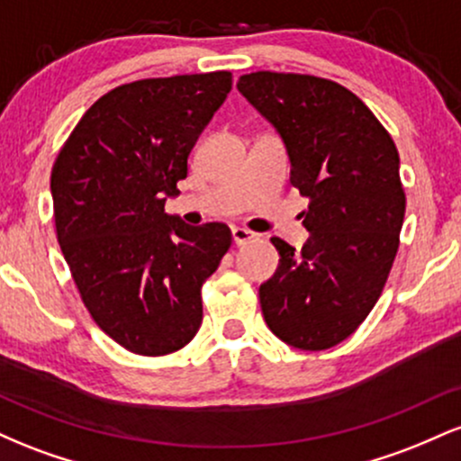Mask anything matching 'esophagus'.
Listing matches in <instances>:
<instances>
[{
    "label": "esophagus",
    "instance_id": "esophagus-1",
    "mask_svg": "<svg viewBox=\"0 0 461 461\" xmlns=\"http://www.w3.org/2000/svg\"><path fill=\"white\" fill-rule=\"evenodd\" d=\"M231 238H234L236 245H247L253 238V231L245 230V227H231Z\"/></svg>",
    "mask_w": 461,
    "mask_h": 461
}]
</instances>
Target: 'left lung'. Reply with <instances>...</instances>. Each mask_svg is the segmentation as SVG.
<instances>
[{
    "mask_svg": "<svg viewBox=\"0 0 461 461\" xmlns=\"http://www.w3.org/2000/svg\"><path fill=\"white\" fill-rule=\"evenodd\" d=\"M236 86L279 131L290 184L310 199L301 253L271 238L279 267L260 285L264 321L285 345L325 351L362 325L393 268L405 216L399 151L368 105L331 79L256 71Z\"/></svg>",
    "mask_w": 461,
    "mask_h": 461,
    "instance_id": "1",
    "label": "left lung"
}]
</instances>
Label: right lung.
Listing matches in <instances>:
<instances>
[{
	"label": "right lung",
	"instance_id": "right-lung-1",
	"mask_svg": "<svg viewBox=\"0 0 461 461\" xmlns=\"http://www.w3.org/2000/svg\"><path fill=\"white\" fill-rule=\"evenodd\" d=\"M231 73L149 77L99 97L51 168L56 236L93 321L136 356L186 347L203 319L201 285L231 245L223 223L164 212Z\"/></svg>",
	"mask_w": 461,
	"mask_h": 461
}]
</instances>
